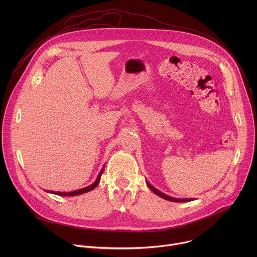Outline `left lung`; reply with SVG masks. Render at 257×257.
<instances>
[{"instance_id":"obj_1","label":"left lung","mask_w":257,"mask_h":257,"mask_svg":"<svg viewBox=\"0 0 257 257\" xmlns=\"http://www.w3.org/2000/svg\"><path fill=\"white\" fill-rule=\"evenodd\" d=\"M146 184H148L149 188L157 195H159L160 197L166 199V200H169V201H173V202H188V201H192L194 200V198H175V197H172V196H169L163 192H161L160 190H158L157 188H155L152 184H150L149 181H146Z\"/></svg>"}]
</instances>
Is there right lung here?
<instances>
[{"label": "right lung", "mask_w": 257, "mask_h": 257, "mask_svg": "<svg viewBox=\"0 0 257 257\" xmlns=\"http://www.w3.org/2000/svg\"><path fill=\"white\" fill-rule=\"evenodd\" d=\"M103 170H104V166L102 167V169L100 170L96 180L92 183L91 185L87 186V187H84V188H81V189H78V190H75V191H71V192H60V191H50V190H47V192L49 193H52V194H56V195H60V196H76V195H80V194H83V193H86L88 191H91L93 190L98 184H99V181H100V177L103 173Z\"/></svg>", "instance_id": "obj_1"}]
</instances>
